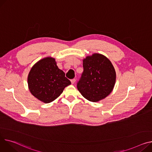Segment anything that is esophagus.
I'll return each mask as SVG.
<instances>
[{
  "label": "esophagus",
  "mask_w": 152,
  "mask_h": 152,
  "mask_svg": "<svg viewBox=\"0 0 152 152\" xmlns=\"http://www.w3.org/2000/svg\"><path fill=\"white\" fill-rule=\"evenodd\" d=\"M75 81H76V79H73L71 80V83H72V84H74L75 83Z\"/></svg>",
  "instance_id": "obj_1"
}]
</instances>
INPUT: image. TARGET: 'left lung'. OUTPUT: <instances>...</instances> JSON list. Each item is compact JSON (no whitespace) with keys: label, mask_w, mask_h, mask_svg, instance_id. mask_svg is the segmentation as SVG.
Here are the masks:
<instances>
[{"label":"left lung","mask_w":152,"mask_h":152,"mask_svg":"<svg viewBox=\"0 0 152 152\" xmlns=\"http://www.w3.org/2000/svg\"><path fill=\"white\" fill-rule=\"evenodd\" d=\"M84 71L77 84L79 92L87 99L97 102L112 92L116 79L115 69L110 60L100 54L83 60Z\"/></svg>","instance_id":"obj_1"}]
</instances>
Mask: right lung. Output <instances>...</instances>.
Segmentation results:
<instances>
[{"label":"right lung","instance_id":"obj_1","mask_svg":"<svg viewBox=\"0 0 152 152\" xmlns=\"http://www.w3.org/2000/svg\"><path fill=\"white\" fill-rule=\"evenodd\" d=\"M27 81L30 93L45 103L53 102L71 84L65 73L57 66L55 58L50 57L41 59L32 66Z\"/></svg>","mask_w":152,"mask_h":152}]
</instances>
